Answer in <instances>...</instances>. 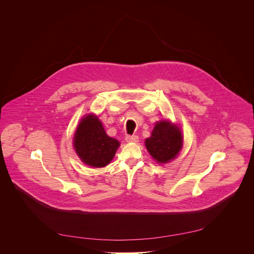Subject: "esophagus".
Returning a JSON list of instances; mask_svg holds the SVG:
<instances>
[{"label": "esophagus", "mask_w": 254, "mask_h": 254, "mask_svg": "<svg viewBox=\"0 0 254 254\" xmlns=\"http://www.w3.org/2000/svg\"><path fill=\"white\" fill-rule=\"evenodd\" d=\"M126 140L127 142H136L138 140V136L135 135V134H132V135H127L126 137Z\"/></svg>", "instance_id": "esophagus-1"}]
</instances>
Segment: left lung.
I'll return each mask as SVG.
<instances>
[{
	"label": "left lung",
	"instance_id": "8db88e82",
	"mask_svg": "<svg viewBox=\"0 0 254 254\" xmlns=\"http://www.w3.org/2000/svg\"><path fill=\"white\" fill-rule=\"evenodd\" d=\"M183 137L179 127L168 121L156 124L152 135L146 139V147L159 163H168L182 149Z\"/></svg>",
	"mask_w": 254,
	"mask_h": 254
}]
</instances>
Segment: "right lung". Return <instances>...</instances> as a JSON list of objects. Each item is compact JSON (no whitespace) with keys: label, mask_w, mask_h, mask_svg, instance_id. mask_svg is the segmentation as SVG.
I'll list each match as a JSON object with an SVG mask.
<instances>
[{"label":"right lung","mask_w":254,"mask_h":254,"mask_svg":"<svg viewBox=\"0 0 254 254\" xmlns=\"http://www.w3.org/2000/svg\"><path fill=\"white\" fill-rule=\"evenodd\" d=\"M119 147V140L106 134L96 117L82 119L74 135V148L83 163L95 168L105 167Z\"/></svg>","instance_id":"1"}]
</instances>
